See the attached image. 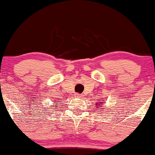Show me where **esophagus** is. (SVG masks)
<instances>
[{"label": "esophagus", "mask_w": 155, "mask_h": 155, "mask_svg": "<svg viewBox=\"0 0 155 155\" xmlns=\"http://www.w3.org/2000/svg\"><path fill=\"white\" fill-rule=\"evenodd\" d=\"M75 96H76V97L80 98V97H82L83 95H82V94H81V93H76V94H75Z\"/></svg>", "instance_id": "1"}]
</instances>
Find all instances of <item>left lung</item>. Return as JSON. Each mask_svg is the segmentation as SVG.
I'll list each match as a JSON object with an SVG mask.
<instances>
[{"mask_svg": "<svg viewBox=\"0 0 155 155\" xmlns=\"http://www.w3.org/2000/svg\"><path fill=\"white\" fill-rule=\"evenodd\" d=\"M101 103H102V102H98V104H101ZM98 105V110H99V109H100V108H100V105Z\"/></svg>", "mask_w": 155, "mask_h": 155, "instance_id": "8db88e82", "label": "left lung"}]
</instances>
